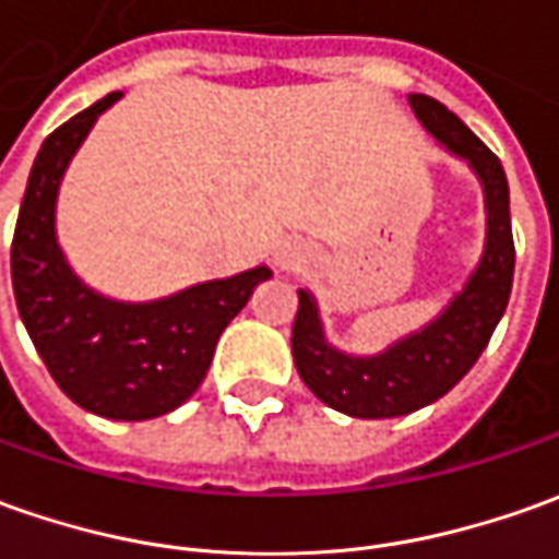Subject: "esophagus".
<instances>
[{
    "label": "esophagus",
    "mask_w": 559,
    "mask_h": 559,
    "mask_svg": "<svg viewBox=\"0 0 559 559\" xmlns=\"http://www.w3.org/2000/svg\"><path fill=\"white\" fill-rule=\"evenodd\" d=\"M275 263H278L281 269H294V265L302 263V241H296V238L281 241L278 250H275Z\"/></svg>",
    "instance_id": "34e87169"
}]
</instances>
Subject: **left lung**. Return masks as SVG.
I'll list each match as a JSON object with an SVG mask.
<instances>
[{
  "label": "left lung",
  "instance_id": "8db88e82",
  "mask_svg": "<svg viewBox=\"0 0 559 559\" xmlns=\"http://www.w3.org/2000/svg\"><path fill=\"white\" fill-rule=\"evenodd\" d=\"M407 100L440 150L462 158L474 170L484 189L487 238L462 290H455L428 324L373 355H352L336 348L324 333L318 299L311 290H296L299 309L290 348L299 379L318 401L355 419L407 416L443 397L487 348L492 330L502 321L514 278V238L502 162L435 97L409 94Z\"/></svg>",
  "mask_w": 559,
  "mask_h": 559
}]
</instances>
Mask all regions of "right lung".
Instances as JSON below:
<instances>
[{"mask_svg":"<svg viewBox=\"0 0 559 559\" xmlns=\"http://www.w3.org/2000/svg\"><path fill=\"white\" fill-rule=\"evenodd\" d=\"M121 91L106 94L41 143L11 245V284L29 340L72 404L143 423L186 404L214 360L219 333L272 278L253 265L158 299H116L75 275L57 238V195L72 155Z\"/></svg>","mask_w":559,"mask_h":559,"instance_id":"add662e5","label":"right lung"}]
</instances>
